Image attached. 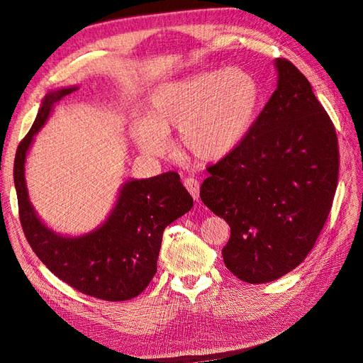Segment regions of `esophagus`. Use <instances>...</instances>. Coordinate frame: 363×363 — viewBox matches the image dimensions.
Instances as JSON below:
<instances>
[{
  "label": "esophagus",
  "mask_w": 363,
  "mask_h": 363,
  "mask_svg": "<svg viewBox=\"0 0 363 363\" xmlns=\"http://www.w3.org/2000/svg\"><path fill=\"white\" fill-rule=\"evenodd\" d=\"M184 188L188 189V192L192 195L194 200L200 199V183H199V180L192 179V177L184 179Z\"/></svg>",
  "instance_id": "1"
}]
</instances>
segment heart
Wrapping results in <instances>:
<instances>
[{
  "mask_svg": "<svg viewBox=\"0 0 363 363\" xmlns=\"http://www.w3.org/2000/svg\"><path fill=\"white\" fill-rule=\"evenodd\" d=\"M259 100V84L244 69L196 72L150 92L145 118L131 124V139L144 155L159 157L169 150L171 131L179 130L184 155L219 162L247 138Z\"/></svg>",
  "mask_w": 363,
  "mask_h": 363,
  "instance_id": "obj_1",
  "label": "heart"
}]
</instances>
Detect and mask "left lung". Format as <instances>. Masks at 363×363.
Returning <instances> with one entry per match:
<instances>
[{
    "instance_id": "left-lung-1",
    "label": "left lung",
    "mask_w": 363,
    "mask_h": 363,
    "mask_svg": "<svg viewBox=\"0 0 363 363\" xmlns=\"http://www.w3.org/2000/svg\"><path fill=\"white\" fill-rule=\"evenodd\" d=\"M277 89L232 155L207 171L201 201L230 225L228 271L274 281L313 248L337 184L336 131L309 80L276 59Z\"/></svg>"
}]
</instances>
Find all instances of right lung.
Instances as JSON below:
<instances>
[{
    "instance_id": "obj_1",
    "label": "right lung",
    "mask_w": 363,
    "mask_h": 363,
    "mask_svg": "<svg viewBox=\"0 0 363 363\" xmlns=\"http://www.w3.org/2000/svg\"><path fill=\"white\" fill-rule=\"evenodd\" d=\"M77 89L79 86H67L43 96L31 130L18 147L13 177L21 225L30 247L54 276L95 298L125 301L155 277L164 227L189 212L194 200L177 172H164L125 180L112 211L91 232L62 235L43 223L30 201L27 156L54 106Z\"/></svg>"
}]
</instances>
